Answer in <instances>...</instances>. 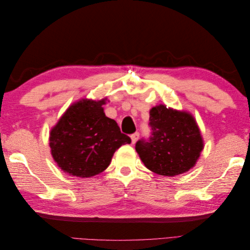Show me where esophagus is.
I'll list each match as a JSON object with an SVG mask.
<instances>
[{"mask_svg":"<svg viewBox=\"0 0 250 250\" xmlns=\"http://www.w3.org/2000/svg\"><path fill=\"white\" fill-rule=\"evenodd\" d=\"M139 137H140V133L139 132H134L133 134H131V142H132V144H134L135 142L139 140Z\"/></svg>","mask_w":250,"mask_h":250,"instance_id":"34e87169","label":"esophagus"}]
</instances>
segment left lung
Masks as SVG:
<instances>
[{
  "label": "left lung",
  "mask_w": 250,
  "mask_h": 250,
  "mask_svg": "<svg viewBox=\"0 0 250 250\" xmlns=\"http://www.w3.org/2000/svg\"><path fill=\"white\" fill-rule=\"evenodd\" d=\"M151 135L135 144V150L150 171L175 176L193 168L203 149L200 130L192 115L161 104L150 110Z\"/></svg>",
  "instance_id": "1"
}]
</instances>
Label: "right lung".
Returning a JSON list of instances; mask_svg holds the SVG:
<instances>
[{"mask_svg": "<svg viewBox=\"0 0 250 250\" xmlns=\"http://www.w3.org/2000/svg\"><path fill=\"white\" fill-rule=\"evenodd\" d=\"M106 99H83L66 109L50 132L51 153L58 167L69 175L92 177L106 169L113 153L128 135L104 113Z\"/></svg>", "mask_w": 250, "mask_h": 250, "instance_id": "1", "label": "right lung"}]
</instances>
